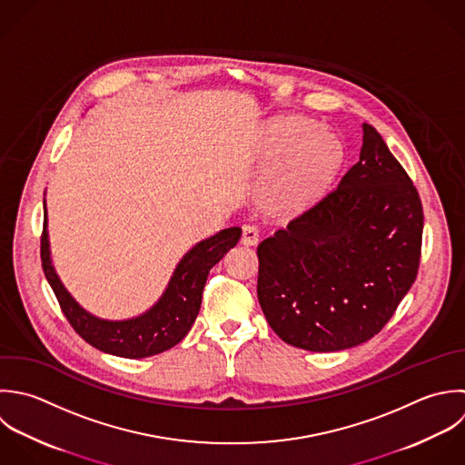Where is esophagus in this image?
Here are the masks:
<instances>
[{"instance_id": "esophagus-1", "label": "esophagus", "mask_w": 465, "mask_h": 465, "mask_svg": "<svg viewBox=\"0 0 465 465\" xmlns=\"http://www.w3.org/2000/svg\"><path fill=\"white\" fill-rule=\"evenodd\" d=\"M259 239H261V230L255 224H244L242 226V237H241L242 244L253 246V244L259 242Z\"/></svg>"}]
</instances>
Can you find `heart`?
<instances>
[{
    "instance_id": "obj_1",
    "label": "heart",
    "mask_w": 465,
    "mask_h": 465,
    "mask_svg": "<svg viewBox=\"0 0 465 465\" xmlns=\"http://www.w3.org/2000/svg\"><path fill=\"white\" fill-rule=\"evenodd\" d=\"M266 159L284 164L272 181V193L290 210L315 201L333 181L342 163V144L326 128H313L306 117L277 121L264 143Z\"/></svg>"
}]
</instances>
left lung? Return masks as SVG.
<instances>
[{"label":"left lung","instance_id":"8db88e82","mask_svg":"<svg viewBox=\"0 0 465 465\" xmlns=\"http://www.w3.org/2000/svg\"><path fill=\"white\" fill-rule=\"evenodd\" d=\"M361 159L339 186L257 248V297L272 330L328 353L375 337L413 286L422 252L420 195L368 123Z\"/></svg>","mask_w":465,"mask_h":465}]
</instances>
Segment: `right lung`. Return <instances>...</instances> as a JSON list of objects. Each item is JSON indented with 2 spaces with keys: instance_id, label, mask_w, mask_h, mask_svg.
Returning a JSON list of instances; mask_svg holds the SVG:
<instances>
[{
  "instance_id": "obj_1",
  "label": "right lung",
  "mask_w": 465,
  "mask_h": 465,
  "mask_svg": "<svg viewBox=\"0 0 465 465\" xmlns=\"http://www.w3.org/2000/svg\"><path fill=\"white\" fill-rule=\"evenodd\" d=\"M239 239L241 228L233 226L197 242L179 261L163 297L148 312L128 321L97 319L84 312L64 290L50 261L46 208L43 210L41 266L63 315L83 341L115 357L144 359L173 348L186 337L201 310L203 290L210 270Z\"/></svg>"
}]
</instances>
